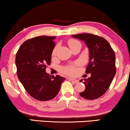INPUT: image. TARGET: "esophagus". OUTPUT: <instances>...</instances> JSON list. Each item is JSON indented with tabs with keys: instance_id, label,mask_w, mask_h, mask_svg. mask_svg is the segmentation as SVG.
Here are the masks:
<instances>
[{
	"instance_id": "esophagus-1",
	"label": "esophagus",
	"mask_w": 130,
	"mask_h": 130,
	"mask_svg": "<svg viewBox=\"0 0 130 130\" xmlns=\"http://www.w3.org/2000/svg\"><path fill=\"white\" fill-rule=\"evenodd\" d=\"M69 80L73 83H74V84H76V83H78V82H79V80H77V79H73V78H69Z\"/></svg>"
}]
</instances>
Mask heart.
I'll use <instances>...</instances> for the list:
<instances>
[{"label": "heart", "mask_w": 130, "mask_h": 130, "mask_svg": "<svg viewBox=\"0 0 130 130\" xmlns=\"http://www.w3.org/2000/svg\"><path fill=\"white\" fill-rule=\"evenodd\" d=\"M80 43V42H79V41H77V40H74V39H71L68 41V45H69L70 47V46H73V45L76 44V43ZM56 51V48H54V50H53V54H55ZM79 64H80V62H76V63H75L74 65H69V66H67L66 67H65V68H63V71L65 72V73H67V74H71V75L74 74L76 72V67H75V66H76V65H79Z\"/></svg>", "instance_id": "1"}]
</instances>
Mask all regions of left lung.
I'll use <instances>...</instances> for the list:
<instances>
[{
  "label": "left lung",
  "mask_w": 130,
  "mask_h": 130,
  "mask_svg": "<svg viewBox=\"0 0 130 130\" xmlns=\"http://www.w3.org/2000/svg\"><path fill=\"white\" fill-rule=\"evenodd\" d=\"M71 36L85 42L90 54L85 73H91V77L84 79L85 90L80 93V96L88 100L98 99L108 90L116 74L115 53L110 43L102 37L89 33Z\"/></svg>",
  "instance_id": "left-lung-1"
}]
</instances>
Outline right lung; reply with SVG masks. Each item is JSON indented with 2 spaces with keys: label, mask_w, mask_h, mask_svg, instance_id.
Listing matches in <instances>:
<instances>
[{
  "label": "right lung",
  "mask_w": 130,
  "mask_h": 130,
  "mask_svg": "<svg viewBox=\"0 0 130 130\" xmlns=\"http://www.w3.org/2000/svg\"><path fill=\"white\" fill-rule=\"evenodd\" d=\"M55 36H40L25 41L15 56L17 74L20 82L31 97L40 101L54 98L65 77L46 73L51 63L55 46Z\"/></svg>",
  "instance_id": "add662e5"
}]
</instances>
